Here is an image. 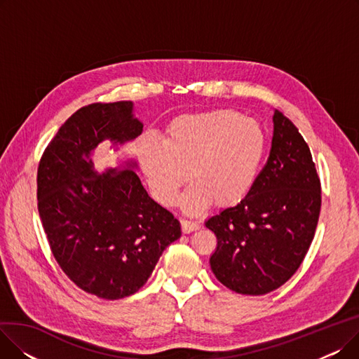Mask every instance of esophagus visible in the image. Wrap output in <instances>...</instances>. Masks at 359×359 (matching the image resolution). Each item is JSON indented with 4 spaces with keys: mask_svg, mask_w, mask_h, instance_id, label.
Here are the masks:
<instances>
[{
    "mask_svg": "<svg viewBox=\"0 0 359 359\" xmlns=\"http://www.w3.org/2000/svg\"><path fill=\"white\" fill-rule=\"evenodd\" d=\"M180 224H182V231L186 233V234L199 229V224L198 222H194V221H189V219H182Z\"/></svg>",
    "mask_w": 359,
    "mask_h": 359,
    "instance_id": "esophagus-1",
    "label": "esophagus"
}]
</instances>
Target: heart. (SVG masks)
<instances>
[{
    "instance_id": "obj_1",
    "label": "heart",
    "mask_w": 359,
    "mask_h": 359,
    "mask_svg": "<svg viewBox=\"0 0 359 359\" xmlns=\"http://www.w3.org/2000/svg\"><path fill=\"white\" fill-rule=\"evenodd\" d=\"M266 153L262 126L230 110L187 113L170 122L163 144L149 140L140 151L141 168L154 198L173 206L186 170L194 180L180 208L191 215L215 201L231 206L246 198L257 180Z\"/></svg>"
}]
</instances>
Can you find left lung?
Listing matches in <instances>:
<instances>
[{"instance_id": "obj_1", "label": "left lung", "mask_w": 359, "mask_h": 359, "mask_svg": "<svg viewBox=\"0 0 359 359\" xmlns=\"http://www.w3.org/2000/svg\"><path fill=\"white\" fill-rule=\"evenodd\" d=\"M272 148L250 194L205 225L217 236L210 265L222 285L268 294L297 272L314 238L322 206L310 148L295 125L273 111Z\"/></svg>"}]
</instances>
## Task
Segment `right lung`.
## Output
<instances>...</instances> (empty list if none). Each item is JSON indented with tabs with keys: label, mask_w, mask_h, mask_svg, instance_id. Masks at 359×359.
I'll use <instances>...</instances> for the list:
<instances>
[{
	"label": "right lung",
	"mask_w": 359,
	"mask_h": 359,
	"mask_svg": "<svg viewBox=\"0 0 359 359\" xmlns=\"http://www.w3.org/2000/svg\"><path fill=\"white\" fill-rule=\"evenodd\" d=\"M142 122L134 103H93L56 132L37 168V210L50 250L67 276L88 294L119 299L135 294L180 222L149 198L137 161L97 172L93 151L135 140Z\"/></svg>",
	"instance_id": "right-lung-1"
}]
</instances>
